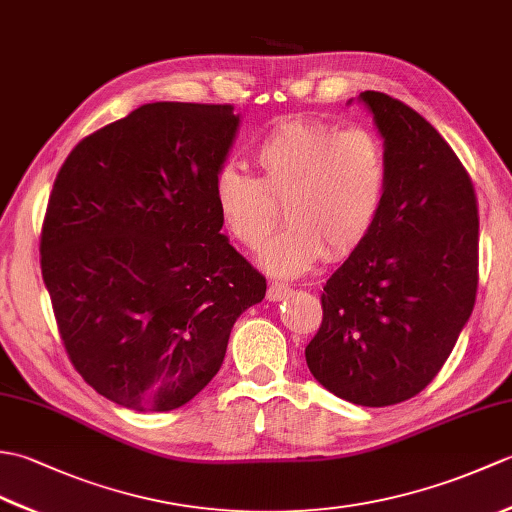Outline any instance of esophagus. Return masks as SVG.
Wrapping results in <instances>:
<instances>
[{"instance_id": "34e87169", "label": "esophagus", "mask_w": 512, "mask_h": 512, "mask_svg": "<svg viewBox=\"0 0 512 512\" xmlns=\"http://www.w3.org/2000/svg\"><path fill=\"white\" fill-rule=\"evenodd\" d=\"M290 292H292L290 286L279 284V281H273V284L268 286L266 297H268V301H281V299H286V297L290 295Z\"/></svg>"}]
</instances>
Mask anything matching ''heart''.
Segmentation results:
<instances>
[{
  "label": "heart",
  "mask_w": 512,
  "mask_h": 512,
  "mask_svg": "<svg viewBox=\"0 0 512 512\" xmlns=\"http://www.w3.org/2000/svg\"><path fill=\"white\" fill-rule=\"evenodd\" d=\"M257 178L224 167L213 182L220 222L237 244L262 246L279 222L288 226L262 253L273 275L306 273L325 255L341 259L361 246L383 211L389 158L369 127L286 118L253 149Z\"/></svg>",
  "instance_id": "heart-1"
}]
</instances>
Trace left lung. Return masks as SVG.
I'll return each instance as SVG.
<instances>
[{
    "instance_id": "1",
    "label": "left lung",
    "mask_w": 512,
    "mask_h": 512,
    "mask_svg": "<svg viewBox=\"0 0 512 512\" xmlns=\"http://www.w3.org/2000/svg\"><path fill=\"white\" fill-rule=\"evenodd\" d=\"M361 99L385 138L387 195L372 233L323 286L306 363L334 396L387 407L438 376L471 317L480 217L469 171L436 127L383 92Z\"/></svg>"
}]
</instances>
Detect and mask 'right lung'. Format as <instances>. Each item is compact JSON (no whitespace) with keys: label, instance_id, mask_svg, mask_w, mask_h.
<instances>
[{"label":"right lung","instance_id":"1","mask_svg":"<svg viewBox=\"0 0 512 512\" xmlns=\"http://www.w3.org/2000/svg\"><path fill=\"white\" fill-rule=\"evenodd\" d=\"M233 110L147 103L85 136L54 180L43 284L74 369L116 405H187L220 372L239 314L266 295L213 200Z\"/></svg>","mask_w":512,"mask_h":512}]
</instances>
